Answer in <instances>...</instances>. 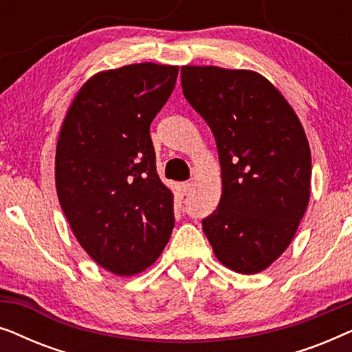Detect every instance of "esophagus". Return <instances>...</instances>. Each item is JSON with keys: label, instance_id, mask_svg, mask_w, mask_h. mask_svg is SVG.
Wrapping results in <instances>:
<instances>
[{"label": "esophagus", "instance_id": "obj_1", "mask_svg": "<svg viewBox=\"0 0 352 352\" xmlns=\"http://www.w3.org/2000/svg\"><path fill=\"white\" fill-rule=\"evenodd\" d=\"M192 186H194V182H192V181H186V182H182V184H181V189H182V192H184V194L187 195V194H189V192L192 190Z\"/></svg>", "mask_w": 352, "mask_h": 352}]
</instances>
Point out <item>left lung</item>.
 Returning a JSON list of instances; mask_svg holds the SVG:
<instances>
[{
    "label": "left lung",
    "mask_w": 352,
    "mask_h": 352,
    "mask_svg": "<svg viewBox=\"0 0 352 352\" xmlns=\"http://www.w3.org/2000/svg\"><path fill=\"white\" fill-rule=\"evenodd\" d=\"M181 85L219 153L223 195L201 228L224 266L256 274L285 252L309 201L305 129L285 98L254 72L186 65Z\"/></svg>",
    "instance_id": "left-lung-1"
}]
</instances>
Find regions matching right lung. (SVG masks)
Segmentation results:
<instances>
[{"label": "right lung", "instance_id": "right-lung-1", "mask_svg": "<svg viewBox=\"0 0 352 352\" xmlns=\"http://www.w3.org/2000/svg\"><path fill=\"white\" fill-rule=\"evenodd\" d=\"M177 72L147 62L94 75L62 124L56 148L62 211L85 252L117 276L151 266L175 228L151 123L175 89Z\"/></svg>", "mask_w": 352, "mask_h": 352}]
</instances>
